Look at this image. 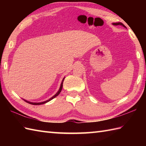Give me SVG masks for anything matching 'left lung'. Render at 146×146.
Instances as JSON below:
<instances>
[{"label": "left lung", "mask_w": 146, "mask_h": 146, "mask_svg": "<svg viewBox=\"0 0 146 146\" xmlns=\"http://www.w3.org/2000/svg\"><path fill=\"white\" fill-rule=\"evenodd\" d=\"M113 25H114V26H118V25H122V26H123V27H125V26L123 25V24H122V23H113Z\"/></svg>", "instance_id": "1"}]
</instances>
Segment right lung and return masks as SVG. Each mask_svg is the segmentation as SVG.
<instances>
[{
    "mask_svg": "<svg viewBox=\"0 0 146 146\" xmlns=\"http://www.w3.org/2000/svg\"><path fill=\"white\" fill-rule=\"evenodd\" d=\"M64 78H63V81H62V82H61V86H60V90H58V92L56 93V95H54L53 97H51V98H49V100H46V101H45V102H41V103H32V102H27V101H26V100H25L26 102H27V103H29V104H32V105H41V104H45V103H47V102H48L49 101H50V100H51L52 99H53L54 98H55L56 97V96H58L59 94H60V92H61V90H62V88H63V81H64Z\"/></svg>",
    "mask_w": 146,
    "mask_h": 146,
    "instance_id": "add662e5",
    "label": "right lung"
}]
</instances>
